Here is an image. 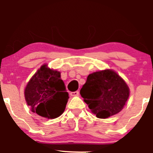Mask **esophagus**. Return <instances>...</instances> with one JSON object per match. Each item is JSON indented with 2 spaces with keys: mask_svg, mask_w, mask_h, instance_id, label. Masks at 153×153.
Returning a JSON list of instances; mask_svg holds the SVG:
<instances>
[{
  "mask_svg": "<svg viewBox=\"0 0 153 153\" xmlns=\"http://www.w3.org/2000/svg\"><path fill=\"white\" fill-rule=\"evenodd\" d=\"M71 96H79V91H75V92L71 93Z\"/></svg>",
  "mask_w": 153,
  "mask_h": 153,
  "instance_id": "obj_1",
  "label": "esophagus"
}]
</instances>
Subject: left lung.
Masks as SVG:
<instances>
[{"label":"left lung","instance_id":"left-lung-1","mask_svg":"<svg viewBox=\"0 0 153 153\" xmlns=\"http://www.w3.org/2000/svg\"><path fill=\"white\" fill-rule=\"evenodd\" d=\"M80 94L96 117L106 119L123 109L129 88L114 71L106 69L88 75Z\"/></svg>","mask_w":153,"mask_h":153}]
</instances>
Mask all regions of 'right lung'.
Segmentation results:
<instances>
[{
  "mask_svg": "<svg viewBox=\"0 0 153 153\" xmlns=\"http://www.w3.org/2000/svg\"><path fill=\"white\" fill-rule=\"evenodd\" d=\"M24 97L34 113L47 119H55L64 112L68 93L60 72L44 64L31 77L24 89Z\"/></svg>",
  "mask_w": 153,
  "mask_h": 153,
  "instance_id": "right-lung-1",
  "label": "right lung"
}]
</instances>
